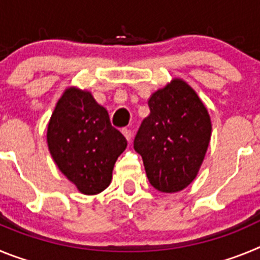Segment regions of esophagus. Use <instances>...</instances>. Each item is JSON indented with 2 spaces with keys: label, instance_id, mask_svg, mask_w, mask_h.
<instances>
[{
  "label": "esophagus",
  "instance_id": "obj_1",
  "mask_svg": "<svg viewBox=\"0 0 260 260\" xmlns=\"http://www.w3.org/2000/svg\"><path fill=\"white\" fill-rule=\"evenodd\" d=\"M122 134L125 135L127 142H132V130H128V128H122Z\"/></svg>",
  "mask_w": 260,
  "mask_h": 260
}]
</instances>
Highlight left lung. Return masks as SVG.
I'll return each instance as SVG.
<instances>
[{
  "mask_svg": "<svg viewBox=\"0 0 260 260\" xmlns=\"http://www.w3.org/2000/svg\"><path fill=\"white\" fill-rule=\"evenodd\" d=\"M150 114L134 139L151 185L177 192L197 177L211 139L210 114L194 89L173 79L148 100Z\"/></svg>",
  "mask_w": 260,
  "mask_h": 260,
  "instance_id": "left-lung-1",
  "label": "left lung"
}]
</instances>
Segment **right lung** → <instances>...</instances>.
Returning a JSON list of instances; mask_svg holds the SVG:
<instances>
[{
	"instance_id": "1",
	"label": "right lung",
	"mask_w": 260,
	"mask_h": 260,
	"mask_svg": "<svg viewBox=\"0 0 260 260\" xmlns=\"http://www.w3.org/2000/svg\"><path fill=\"white\" fill-rule=\"evenodd\" d=\"M48 148L59 171L82 194L102 192L127 141L110 125L107 109L91 92L70 87L48 123Z\"/></svg>"
}]
</instances>
